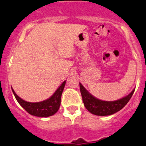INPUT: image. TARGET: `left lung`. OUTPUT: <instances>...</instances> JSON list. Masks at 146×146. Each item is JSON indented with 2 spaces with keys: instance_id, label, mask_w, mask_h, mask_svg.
I'll return each mask as SVG.
<instances>
[{
  "instance_id": "1",
  "label": "left lung",
  "mask_w": 146,
  "mask_h": 146,
  "mask_svg": "<svg viewBox=\"0 0 146 146\" xmlns=\"http://www.w3.org/2000/svg\"><path fill=\"white\" fill-rule=\"evenodd\" d=\"M79 86L83 102L86 109L94 115H100V116L112 115L121 110L129 101L135 90L134 89L127 96L120 100H116V101L107 102L95 98L91 94L89 93L81 84H79Z\"/></svg>"
}]
</instances>
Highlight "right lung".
I'll use <instances>...</instances> for the list:
<instances>
[{"label": "right lung", "instance_id": "add662e5", "mask_svg": "<svg viewBox=\"0 0 146 146\" xmlns=\"http://www.w3.org/2000/svg\"><path fill=\"white\" fill-rule=\"evenodd\" d=\"M66 81H64L55 93L48 100L40 102H29L20 98L12 88L14 95L19 104L31 115L37 117H48L53 115L60 108L61 95L63 91Z\"/></svg>", "mask_w": 146, "mask_h": 146}]
</instances>
